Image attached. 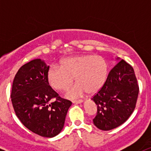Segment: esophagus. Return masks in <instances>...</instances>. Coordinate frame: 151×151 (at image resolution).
<instances>
[{"instance_id":"esophagus-1","label":"esophagus","mask_w":151,"mask_h":151,"mask_svg":"<svg viewBox=\"0 0 151 151\" xmlns=\"http://www.w3.org/2000/svg\"><path fill=\"white\" fill-rule=\"evenodd\" d=\"M82 102H83V100H75V101H73V103H74V104H81Z\"/></svg>"}]
</instances>
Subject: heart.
I'll use <instances>...</instances> for the list:
<instances>
[{"instance_id": "heart-1", "label": "heart", "mask_w": 151, "mask_h": 151, "mask_svg": "<svg viewBox=\"0 0 151 151\" xmlns=\"http://www.w3.org/2000/svg\"><path fill=\"white\" fill-rule=\"evenodd\" d=\"M109 66L102 56L87 54L66 58L61 66L53 65L48 69L47 78L49 85L58 91H65L77 83L66 92L69 98H76L87 91L94 94L99 91L107 80Z\"/></svg>"}]
</instances>
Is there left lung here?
Returning <instances> with one entry per match:
<instances>
[{
	"label": "left lung",
	"instance_id": "left-lung-1",
	"mask_svg": "<svg viewBox=\"0 0 151 151\" xmlns=\"http://www.w3.org/2000/svg\"><path fill=\"white\" fill-rule=\"evenodd\" d=\"M138 92L132 66L121 60L110 70L104 87L91 98L97 107L93 119L96 127L109 131L123 124L134 111Z\"/></svg>",
	"mask_w": 151,
	"mask_h": 151
}]
</instances>
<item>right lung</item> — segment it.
<instances>
[{
  "label": "right lung",
  "instance_id": "right-lung-1",
  "mask_svg": "<svg viewBox=\"0 0 151 151\" xmlns=\"http://www.w3.org/2000/svg\"><path fill=\"white\" fill-rule=\"evenodd\" d=\"M49 66L40 59L24 64L13 80L11 101L16 115L28 129L42 137L59 134L72 102L49 85ZM52 99L55 101L52 102Z\"/></svg>",
  "mask_w": 151,
  "mask_h": 151
}]
</instances>
